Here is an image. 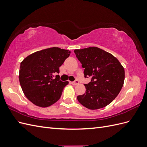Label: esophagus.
<instances>
[{
  "label": "esophagus",
  "mask_w": 147,
  "mask_h": 147,
  "mask_svg": "<svg viewBox=\"0 0 147 147\" xmlns=\"http://www.w3.org/2000/svg\"><path fill=\"white\" fill-rule=\"evenodd\" d=\"M78 83H79V82H78V80H75L73 82H72V84H74V85H76V84H78Z\"/></svg>",
  "instance_id": "1"
}]
</instances>
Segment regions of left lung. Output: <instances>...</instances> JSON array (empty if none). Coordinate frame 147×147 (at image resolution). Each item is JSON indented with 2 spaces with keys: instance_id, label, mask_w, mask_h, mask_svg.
Instances as JSON below:
<instances>
[{
  "instance_id": "left-lung-1",
  "label": "left lung",
  "mask_w": 147,
  "mask_h": 147,
  "mask_svg": "<svg viewBox=\"0 0 147 147\" xmlns=\"http://www.w3.org/2000/svg\"><path fill=\"white\" fill-rule=\"evenodd\" d=\"M74 53L84 68V77L91 78L90 83L84 84L85 93L77 96L78 102L91 110L105 107L123 86V67L112 54L97 47L75 50Z\"/></svg>"
}]
</instances>
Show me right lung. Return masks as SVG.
<instances>
[{"label":"right lung","instance_id":"1","mask_svg":"<svg viewBox=\"0 0 147 147\" xmlns=\"http://www.w3.org/2000/svg\"><path fill=\"white\" fill-rule=\"evenodd\" d=\"M70 51L57 47L45 49L30 55L21 62L19 74L21 86L26 97L35 105L47 107L62 95L68 82L59 80V67Z\"/></svg>","mask_w":147,"mask_h":147}]
</instances>
